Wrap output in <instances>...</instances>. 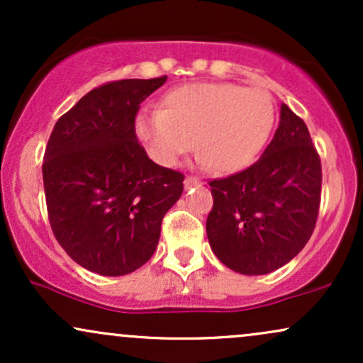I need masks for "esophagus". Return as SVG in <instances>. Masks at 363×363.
<instances>
[{
  "label": "esophagus",
  "mask_w": 363,
  "mask_h": 363,
  "mask_svg": "<svg viewBox=\"0 0 363 363\" xmlns=\"http://www.w3.org/2000/svg\"><path fill=\"white\" fill-rule=\"evenodd\" d=\"M184 184H186V189H189V187H199L201 186V182H199L196 177H186Z\"/></svg>",
  "instance_id": "1"
}]
</instances>
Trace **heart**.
<instances>
[{"instance_id":"1","label":"heart","mask_w":363,"mask_h":363,"mask_svg":"<svg viewBox=\"0 0 363 363\" xmlns=\"http://www.w3.org/2000/svg\"><path fill=\"white\" fill-rule=\"evenodd\" d=\"M274 104L262 89L235 83H189L170 90L162 109H143L135 121L138 140L153 162L176 165L187 152L218 172H239L264 148L274 126Z\"/></svg>"}]
</instances>
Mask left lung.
Returning a JSON list of instances; mask_svg holds the SVG:
<instances>
[{
  "mask_svg": "<svg viewBox=\"0 0 363 363\" xmlns=\"http://www.w3.org/2000/svg\"><path fill=\"white\" fill-rule=\"evenodd\" d=\"M320 160L306 123L286 104L259 160L211 181L206 220L211 251L232 272L266 274L281 268L311 239L320 203Z\"/></svg>",
  "mask_w": 363,
  "mask_h": 363,
  "instance_id": "1",
  "label": "left lung"
}]
</instances>
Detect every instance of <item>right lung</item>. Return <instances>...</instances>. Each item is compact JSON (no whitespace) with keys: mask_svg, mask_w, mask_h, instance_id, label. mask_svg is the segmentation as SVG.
<instances>
[{"mask_svg":"<svg viewBox=\"0 0 363 363\" xmlns=\"http://www.w3.org/2000/svg\"><path fill=\"white\" fill-rule=\"evenodd\" d=\"M167 77L119 80L89 91L57 119L44 153L49 222L74 262L102 277L133 273L155 252L184 176L138 143L140 104Z\"/></svg>","mask_w":363,"mask_h":363,"instance_id":"obj_1","label":"right lung"}]
</instances>
